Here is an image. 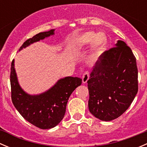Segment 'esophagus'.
<instances>
[{
  "label": "esophagus",
  "mask_w": 147,
  "mask_h": 147,
  "mask_svg": "<svg viewBox=\"0 0 147 147\" xmlns=\"http://www.w3.org/2000/svg\"><path fill=\"white\" fill-rule=\"evenodd\" d=\"M90 78V74L88 72H85L82 75V83L83 84H85L87 82V80H89Z\"/></svg>",
  "instance_id": "esophagus-1"
}]
</instances>
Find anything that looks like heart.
<instances>
[{"mask_svg":"<svg viewBox=\"0 0 147 147\" xmlns=\"http://www.w3.org/2000/svg\"><path fill=\"white\" fill-rule=\"evenodd\" d=\"M93 42H94V48L87 57V62L90 64H94L97 60L106 45V38L101 34L97 35L93 32H87L81 35L76 42V50H80Z\"/></svg>","mask_w":147,"mask_h":147,"instance_id":"1","label":"heart"}]
</instances>
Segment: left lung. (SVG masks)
<instances>
[{"instance_id":"obj_1","label":"left lung","mask_w":147,"mask_h":147,"mask_svg":"<svg viewBox=\"0 0 147 147\" xmlns=\"http://www.w3.org/2000/svg\"><path fill=\"white\" fill-rule=\"evenodd\" d=\"M89 110L102 121L121 116L138 92V69L131 48L121 40L104 52L87 81Z\"/></svg>"}]
</instances>
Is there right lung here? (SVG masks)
<instances>
[{"mask_svg": "<svg viewBox=\"0 0 147 147\" xmlns=\"http://www.w3.org/2000/svg\"><path fill=\"white\" fill-rule=\"evenodd\" d=\"M55 30L42 32L28 39L20 47L25 48L33 42L54 34ZM11 99L13 105L28 122L42 129L55 127L63 119L66 106L72 92L82 84V79L66 77L60 79L52 88L39 95H30L19 85L14 68V60L10 68Z\"/></svg>", "mask_w": 147, "mask_h": 147, "instance_id": "right-lung-1", "label": "right lung"}]
</instances>
